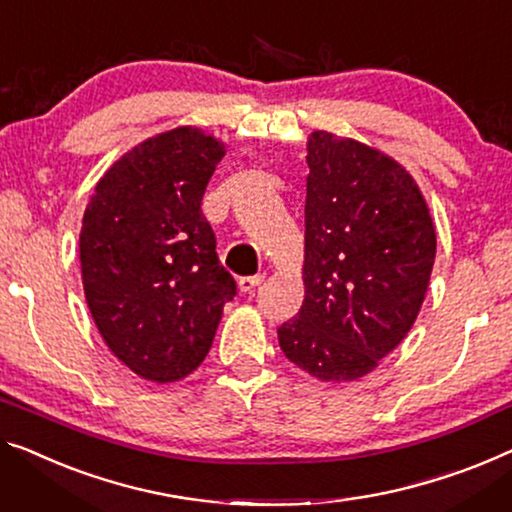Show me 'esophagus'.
Listing matches in <instances>:
<instances>
[{"mask_svg": "<svg viewBox=\"0 0 512 512\" xmlns=\"http://www.w3.org/2000/svg\"><path fill=\"white\" fill-rule=\"evenodd\" d=\"M262 282H264L262 273H257V276H243L239 280V289L243 294H250V292H255V287L262 285Z\"/></svg>", "mask_w": 512, "mask_h": 512, "instance_id": "esophagus-1", "label": "esophagus"}]
</instances>
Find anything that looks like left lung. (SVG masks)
Here are the masks:
<instances>
[{
	"label": "left lung",
	"instance_id": "8db88e82",
	"mask_svg": "<svg viewBox=\"0 0 512 512\" xmlns=\"http://www.w3.org/2000/svg\"><path fill=\"white\" fill-rule=\"evenodd\" d=\"M308 167L305 299L278 340L312 377L352 381L414 326L437 234L414 179L379 151L317 131Z\"/></svg>",
	"mask_w": 512,
	"mask_h": 512
}]
</instances>
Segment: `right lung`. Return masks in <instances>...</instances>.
Segmentation results:
<instances>
[{
  "label": "right lung",
  "instance_id": "add662e5",
  "mask_svg": "<svg viewBox=\"0 0 512 512\" xmlns=\"http://www.w3.org/2000/svg\"><path fill=\"white\" fill-rule=\"evenodd\" d=\"M225 147L197 128L156 135L96 183L80 264L91 317L135 375L167 384L200 368L236 296L202 197Z\"/></svg>",
  "mask_w": 512,
  "mask_h": 512
}]
</instances>
